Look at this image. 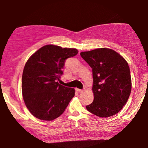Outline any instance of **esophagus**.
Returning <instances> with one entry per match:
<instances>
[{
    "mask_svg": "<svg viewBox=\"0 0 148 148\" xmlns=\"http://www.w3.org/2000/svg\"><path fill=\"white\" fill-rule=\"evenodd\" d=\"M76 90L77 92H82V91H83V90L80 89H76Z\"/></svg>",
    "mask_w": 148,
    "mask_h": 148,
    "instance_id": "34e87169",
    "label": "esophagus"
}]
</instances>
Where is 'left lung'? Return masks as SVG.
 <instances>
[{"label":"left lung","mask_w":148,"mask_h":148,"mask_svg":"<svg viewBox=\"0 0 148 148\" xmlns=\"http://www.w3.org/2000/svg\"><path fill=\"white\" fill-rule=\"evenodd\" d=\"M92 71L94 101L86 106L95 116L107 117L116 114L128 101L131 92V77L127 62L108 48L80 53Z\"/></svg>","instance_id":"1"}]
</instances>
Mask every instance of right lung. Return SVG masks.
Instances as JSON below:
<instances>
[{
	"mask_svg": "<svg viewBox=\"0 0 148 148\" xmlns=\"http://www.w3.org/2000/svg\"><path fill=\"white\" fill-rule=\"evenodd\" d=\"M77 53L74 48L46 45L26 62L22 76V94L27 108L36 118L45 121L56 119L74 97V89L57 81L63 74L65 60Z\"/></svg>",
	"mask_w": 148,
	"mask_h": 148,
	"instance_id": "right-lung-1",
	"label": "right lung"
}]
</instances>
